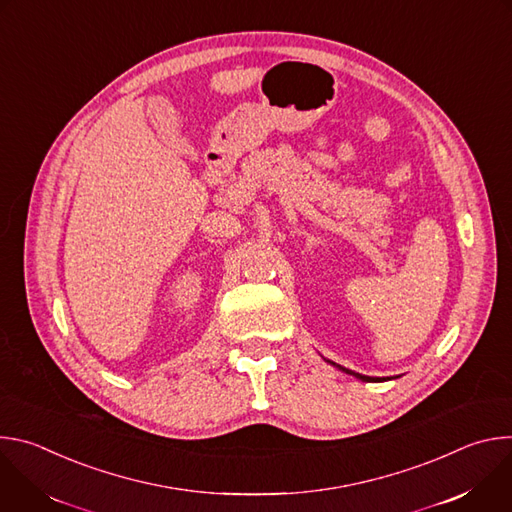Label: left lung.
<instances>
[{
	"label": "left lung",
	"mask_w": 512,
	"mask_h": 512,
	"mask_svg": "<svg viewBox=\"0 0 512 512\" xmlns=\"http://www.w3.org/2000/svg\"><path fill=\"white\" fill-rule=\"evenodd\" d=\"M326 362H330L332 367H336L338 371H342V373H346V375H352L354 379H358V381H362V383H381V381H391L389 377L385 379H381V377H367V375H360V373H354V371H350V369H344V367H340V364H336V362H332V360H326ZM393 379H397V377H393Z\"/></svg>",
	"instance_id": "1"
}]
</instances>
